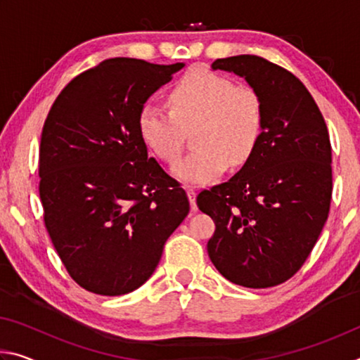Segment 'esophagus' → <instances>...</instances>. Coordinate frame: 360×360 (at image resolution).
I'll list each match as a JSON object with an SVG mask.
<instances>
[{
  "instance_id": "obj_1",
  "label": "esophagus",
  "mask_w": 360,
  "mask_h": 360,
  "mask_svg": "<svg viewBox=\"0 0 360 360\" xmlns=\"http://www.w3.org/2000/svg\"><path fill=\"white\" fill-rule=\"evenodd\" d=\"M188 202H191V208L192 211H197V192H195L193 187H186Z\"/></svg>"
}]
</instances>
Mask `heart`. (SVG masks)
<instances>
[{
    "instance_id": "b5f03b06",
    "label": "heart",
    "mask_w": 360,
    "mask_h": 360,
    "mask_svg": "<svg viewBox=\"0 0 360 360\" xmlns=\"http://www.w3.org/2000/svg\"><path fill=\"white\" fill-rule=\"evenodd\" d=\"M172 111L144 105L138 114V135L163 162L179 155L184 130L195 129L197 150L174 163V178L186 184H208L229 165L240 167L254 155L265 127L264 101L254 89L236 85L219 72L193 68L168 94Z\"/></svg>"
}]
</instances>
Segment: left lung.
<instances>
[{
  "mask_svg": "<svg viewBox=\"0 0 360 360\" xmlns=\"http://www.w3.org/2000/svg\"><path fill=\"white\" fill-rule=\"evenodd\" d=\"M260 95L265 127L254 155L197 205L216 224L210 259L230 283L265 289L300 270L327 221L332 146L311 94L290 71L257 56L217 58Z\"/></svg>",
  "mask_w": 360,
  "mask_h": 360,
  "instance_id": "8db88e82",
  "label": "left lung"
}]
</instances>
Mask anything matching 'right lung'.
Returning a JSON list of instances; mask_svg holds the SVG:
<instances>
[{
    "label": "right lung",
    "mask_w": 360,
    "mask_h": 360,
    "mask_svg": "<svg viewBox=\"0 0 360 360\" xmlns=\"http://www.w3.org/2000/svg\"><path fill=\"white\" fill-rule=\"evenodd\" d=\"M181 68L105 60L66 85L42 127L46 229L70 276L94 294L124 295L148 281L191 210L136 127L144 103Z\"/></svg>",
    "instance_id": "obj_1"
}]
</instances>
